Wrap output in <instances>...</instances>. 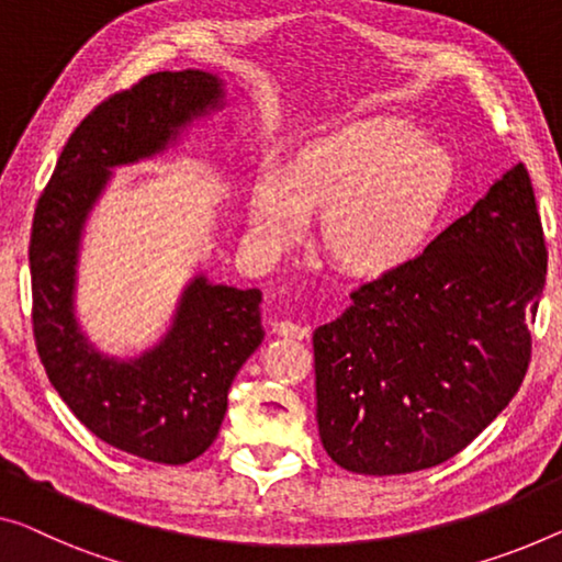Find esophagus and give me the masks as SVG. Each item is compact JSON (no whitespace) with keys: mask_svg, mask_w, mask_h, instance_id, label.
Instances as JSON below:
<instances>
[{"mask_svg":"<svg viewBox=\"0 0 562 562\" xmlns=\"http://www.w3.org/2000/svg\"><path fill=\"white\" fill-rule=\"evenodd\" d=\"M274 333L282 335V338H292V340H303L310 335L307 325H297V323H290V321H280L274 323Z\"/></svg>","mask_w":562,"mask_h":562,"instance_id":"1","label":"esophagus"}]
</instances>
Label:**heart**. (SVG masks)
Listing matches in <instances>:
<instances>
[{
    "label": "heart",
    "instance_id": "1",
    "mask_svg": "<svg viewBox=\"0 0 562 562\" xmlns=\"http://www.w3.org/2000/svg\"><path fill=\"white\" fill-rule=\"evenodd\" d=\"M457 187V161L404 119H368L310 140L280 176L249 187V241L278 257L323 212L325 252L350 272H386L418 255Z\"/></svg>",
    "mask_w": 562,
    "mask_h": 562
}]
</instances>
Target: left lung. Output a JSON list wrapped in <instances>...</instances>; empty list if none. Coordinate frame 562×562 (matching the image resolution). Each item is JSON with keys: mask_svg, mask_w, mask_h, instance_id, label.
I'll return each instance as SVG.
<instances>
[{"mask_svg": "<svg viewBox=\"0 0 562 562\" xmlns=\"http://www.w3.org/2000/svg\"><path fill=\"white\" fill-rule=\"evenodd\" d=\"M548 249L513 166L422 255L350 292L313 333L317 431L356 474H408L495 422L530 363Z\"/></svg>", "mask_w": 562, "mask_h": 562, "instance_id": "left-lung-1", "label": "left lung"}]
</instances>
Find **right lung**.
Returning <instances> with one entry per match:
<instances>
[{
  "instance_id": "add662e5",
  "label": "right lung",
  "mask_w": 562,
  "mask_h": 562,
  "mask_svg": "<svg viewBox=\"0 0 562 562\" xmlns=\"http://www.w3.org/2000/svg\"><path fill=\"white\" fill-rule=\"evenodd\" d=\"M224 105L220 75L191 67L108 98L67 138L32 222V325L49 383L98 439L158 464H187L212 447L234 375L265 338L262 292L194 274L156 346L103 353L75 310L82 232L113 169L161 156Z\"/></svg>"
}]
</instances>
